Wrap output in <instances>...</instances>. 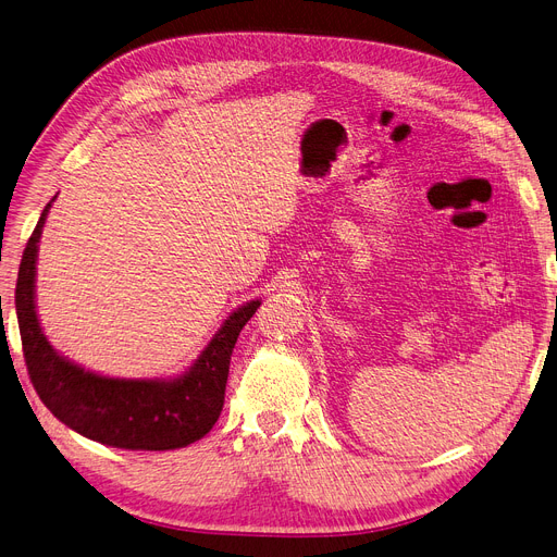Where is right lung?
Masks as SVG:
<instances>
[{"label": "right lung", "mask_w": 557, "mask_h": 557, "mask_svg": "<svg viewBox=\"0 0 557 557\" xmlns=\"http://www.w3.org/2000/svg\"><path fill=\"white\" fill-rule=\"evenodd\" d=\"M49 206L26 243L15 285L22 354L40 401L72 431L117 448L170 451L201 440L220 419L231 354L260 301L237 308L188 372L174 381L109 379L86 372L51 349L38 324L36 256Z\"/></svg>", "instance_id": "right-lung-1"}]
</instances>
